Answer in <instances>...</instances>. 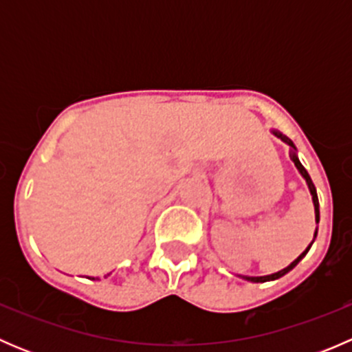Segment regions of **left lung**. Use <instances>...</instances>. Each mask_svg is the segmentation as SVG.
Returning a JSON list of instances; mask_svg holds the SVG:
<instances>
[{
	"label": "left lung",
	"mask_w": 352,
	"mask_h": 352,
	"mask_svg": "<svg viewBox=\"0 0 352 352\" xmlns=\"http://www.w3.org/2000/svg\"><path fill=\"white\" fill-rule=\"evenodd\" d=\"M276 136L278 138H281L283 141H285V143H287L289 144L291 148H294V144H293V141L289 140V138L287 136H285V134H281V133H278V131H276ZM293 162H294V165H296V168L300 170V173L301 175L305 177V180H307V184H308V187H310V192H311V197H314V204H315V216H317V223H318V219H320V211H318V197H317V190H315V186H314V182H311V179H310V175H308V172L307 170H305V166L301 165L300 163V160L296 158V155H293ZM310 247H311V243L308 245V248L307 250L303 252V254L300 255V257L296 258V261L294 262H291L289 265H287L286 269H283V271H279V272H276V274H271V276H262V278H248V276H245V279H247V281H252V283H265V281H274V279H279L281 278V276H285V274H287V272L291 271V269L294 267V265L298 264V262L301 261V258L305 257V255H307V252L310 250Z\"/></svg>",
	"instance_id": "left-lung-1"
}]
</instances>
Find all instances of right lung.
I'll list each match as a JSON object with an SVG mask.
<instances>
[{
  "mask_svg": "<svg viewBox=\"0 0 352 352\" xmlns=\"http://www.w3.org/2000/svg\"><path fill=\"white\" fill-rule=\"evenodd\" d=\"M107 276H109V274H107ZM107 276H105V278H107Z\"/></svg>",
  "mask_w": 352,
  "mask_h": 352,
  "instance_id": "obj_1",
  "label": "right lung"
}]
</instances>
